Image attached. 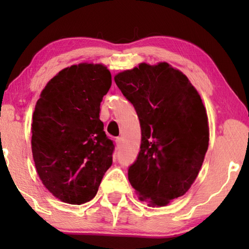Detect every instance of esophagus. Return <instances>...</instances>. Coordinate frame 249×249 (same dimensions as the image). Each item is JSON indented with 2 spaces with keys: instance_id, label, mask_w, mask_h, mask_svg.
<instances>
[{
  "instance_id": "esophagus-1",
  "label": "esophagus",
  "mask_w": 249,
  "mask_h": 249,
  "mask_svg": "<svg viewBox=\"0 0 249 249\" xmlns=\"http://www.w3.org/2000/svg\"><path fill=\"white\" fill-rule=\"evenodd\" d=\"M115 144L117 147H120L121 144H122V138L121 137H116L115 138Z\"/></svg>"
}]
</instances>
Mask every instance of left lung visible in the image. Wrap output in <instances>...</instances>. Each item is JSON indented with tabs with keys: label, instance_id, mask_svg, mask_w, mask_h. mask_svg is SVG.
<instances>
[{
	"label": "left lung",
	"instance_id": "left-lung-1",
	"mask_svg": "<svg viewBox=\"0 0 249 249\" xmlns=\"http://www.w3.org/2000/svg\"><path fill=\"white\" fill-rule=\"evenodd\" d=\"M134 105L142 128L128 180L141 201L166 206L195 182L208 151L206 108L187 75L168 62H142L114 75Z\"/></svg>",
	"mask_w": 249,
	"mask_h": 249
}]
</instances>
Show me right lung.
<instances>
[{
    "mask_svg": "<svg viewBox=\"0 0 249 249\" xmlns=\"http://www.w3.org/2000/svg\"><path fill=\"white\" fill-rule=\"evenodd\" d=\"M112 84L102 64L72 65L50 79L35 105L32 153L45 188L58 200L83 204L95 196L112 165L113 142L100 120Z\"/></svg>",
    "mask_w": 249,
    "mask_h": 249,
    "instance_id": "add662e5",
    "label": "right lung"
}]
</instances>
